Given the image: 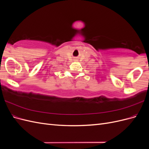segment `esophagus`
<instances>
[{"instance_id": "obj_1", "label": "esophagus", "mask_w": 149, "mask_h": 149, "mask_svg": "<svg viewBox=\"0 0 149 149\" xmlns=\"http://www.w3.org/2000/svg\"><path fill=\"white\" fill-rule=\"evenodd\" d=\"M74 60H75V61H77V60H77V59H74Z\"/></svg>"}]
</instances>
